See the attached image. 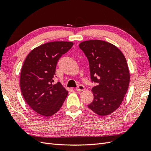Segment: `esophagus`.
Segmentation results:
<instances>
[{"instance_id": "1", "label": "esophagus", "mask_w": 151, "mask_h": 151, "mask_svg": "<svg viewBox=\"0 0 151 151\" xmlns=\"http://www.w3.org/2000/svg\"><path fill=\"white\" fill-rule=\"evenodd\" d=\"M85 89H86V88L83 85H79L78 86H77V88H76V90L77 91H79V92H81V91H83Z\"/></svg>"}]
</instances>
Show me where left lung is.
<instances>
[{
  "label": "left lung",
  "mask_w": 151,
  "mask_h": 151,
  "mask_svg": "<svg viewBox=\"0 0 151 151\" xmlns=\"http://www.w3.org/2000/svg\"><path fill=\"white\" fill-rule=\"evenodd\" d=\"M89 63L91 78L97 86L92 89L93 101L88 108L100 116L115 111L122 104L130 83V72L124 55L115 45L103 40L81 42Z\"/></svg>",
  "instance_id": "1"
}]
</instances>
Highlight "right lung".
<instances>
[{
  "label": "right lung",
  "mask_w": 151,
  "mask_h": 151,
  "mask_svg": "<svg viewBox=\"0 0 151 151\" xmlns=\"http://www.w3.org/2000/svg\"><path fill=\"white\" fill-rule=\"evenodd\" d=\"M72 42H53L34 48L26 57L20 76V88L26 102L43 116L62 107L68 91L60 83L53 84L57 62L73 46Z\"/></svg>",
  "instance_id": "1"
}]
</instances>
